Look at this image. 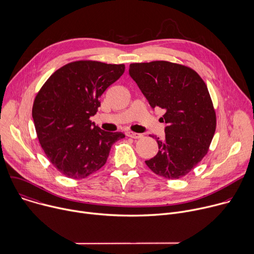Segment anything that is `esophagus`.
<instances>
[{
	"label": "esophagus",
	"mask_w": 254,
	"mask_h": 254,
	"mask_svg": "<svg viewBox=\"0 0 254 254\" xmlns=\"http://www.w3.org/2000/svg\"><path fill=\"white\" fill-rule=\"evenodd\" d=\"M127 135L131 137V138H140V137H142L141 133H136V132H132V131H128L127 133Z\"/></svg>",
	"instance_id": "34e87169"
}]
</instances>
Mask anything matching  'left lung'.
<instances>
[{
	"label": "left lung",
	"instance_id": "obj_1",
	"mask_svg": "<svg viewBox=\"0 0 254 254\" xmlns=\"http://www.w3.org/2000/svg\"><path fill=\"white\" fill-rule=\"evenodd\" d=\"M129 75L153 108L165 112V138L147 166L175 180L186 176L206 156L216 129V114L208 88L192 68L169 61L131 63Z\"/></svg>",
	"mask_w": 254,
	"mask_h": 254
}]
</instances>
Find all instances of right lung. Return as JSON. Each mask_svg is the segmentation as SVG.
Masks as SVG:
<instances>
[{
  "label": "right lung",
  "mask_w": 254,
  "mask_h": 254,
  "mask_svg": "<svg viewBox=\"0 0 254 254\" xmlns=\"http://www.w3.org/2000/svg\"><path fill=\"white\" fill-rule=\"evenodd\" d=\"M125 64L70 62L47 79L35 97L32 117L51 164L70 179H84L104 166L123 132L100 129L89 120L106 88L125 72Z\"/></svg>",
  "instance_id": "right-lung-1"
}]
</instances>
